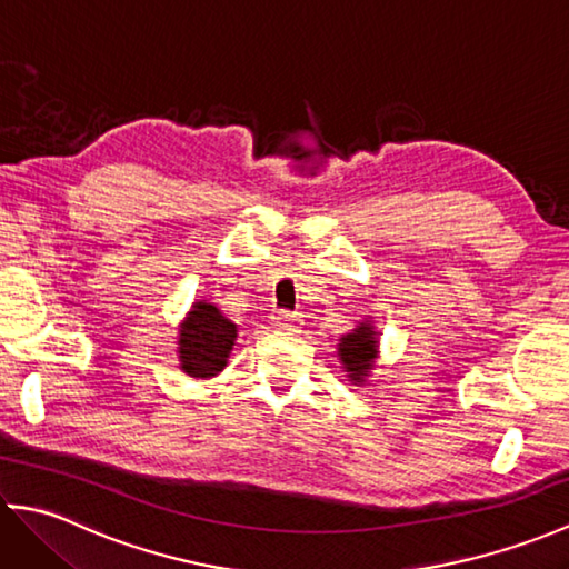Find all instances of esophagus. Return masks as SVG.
I'll return each instance as SVG.
<instances>
[{
  "label": "esophagus",
  "instance_id": "34e87169",
  "mask_svg": "<svg viewBox=\"0 0 569 569\" xmlns=\"http://www.w3.org/2000/svg\"><path fill=\"white\" fill-rule=\"evenodd\" d=\"M300 322L303 320H300L298 312H288V310L271 312V325L278 330H298Z\"/></svg>",
  "mask_w": 569,
  "mask_h": 569
}]
</instances>
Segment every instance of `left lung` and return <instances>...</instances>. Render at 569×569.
<instances>
[{
  "mask_svg": "<svg viewBox=\"0 0 569 569\" xmlns=\"http://www.w3.org/2000/svg\"><path fill=\"white\" fill-rule=\"evenodd\" d=\"M337 359L349 383L365 386L371 379V371L379 359V330L373 320L365 318L337 340Z\"/></svg>",
  "mask_w": 569,
  "mask_h": 569,
  "instance_id": "left-lung-1",
  "label": "left lung"
}]
</instances>
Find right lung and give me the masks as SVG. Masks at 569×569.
<instances>
[{
    "mask_svg": "<svg viewBox=\"0 0 569 569\" xmlns=\"http://www.w3.org/2000/svg\"><path fill=\"white\" fill-rule=\"evenodd\" d=\"M237 325L222 316L210 300H196L178 325V367L192 379H212L220 373L237 340Z\"/></svg>",
    "mask_w": 569,
    "mask_h": 569,
    "instance_id": "right-lung-1",
    "label": "right lung"
}]
</instances>
